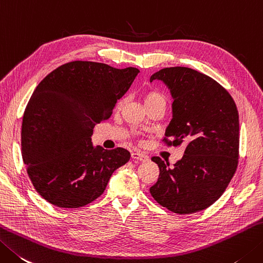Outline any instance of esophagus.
I'll list each match as a JSON object with an SVG mask.
<instances>
[{
  "label": "esophagus",
  "mask_w": 263,
  "mask_h": 263,
  "mask_svg": "<svg viewBox=\"0 0 263 263\" xmlns=\"http://www.w3.org/2000/svg\"><path fill=\"white\" fill-rule=\"evenodd\" d=\"M131 156H132L133 159H138V161H141V162L148 161V156L145 155L143 153H140V152H133L131 154Z\"/></svg>",
  "instance_id": "esophagus-1"
}]
</instances>
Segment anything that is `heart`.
Masks as SVG:
<instances>
[{
    "label": "heart",
    "mask_w": 263,
    "mask_h": 263,
    "mask_svg": "<svg viewBox=\"0 0 263 263\" xmlns=\"http://www.w3.org/2000/svg\"><path fill=\"white\" fill-rule=\"evenodd\" d=\"M155 102H165V97H164L161 92L152 90L147 91L145 95H143V104L145 106H149L152 104H155Z\"/></svg>",
    "instance_id": "heart-1"
}]
</instances>
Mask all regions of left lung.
<instances>
[{
  "instance_id": "obj_1",
  "label": "left lung",
  "mask_w": 263,
  "mask_h": 263,
  "mask_svg": "<svg viewBox=\"0 0 263 263\" xmlns=\"http://www.w3.org/2000/svg\"><path fill=\"white\" fill-rule=\"evenodd\" d=\"M162 81L173 98L172 120L165 130L168 146L186 145L182 158L159 167L152 196L178 214H192L220 198L238 164L239 117L231 96L217 81L188 67H170L151 76Z\"/></svg>"
}]
</instances>
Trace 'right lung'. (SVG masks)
<instances>
[{
    "instance_id": "right-lung-1",
    "label": "right lung",
    "mask_w": 263,
    "mask_h": 263,
    "mask_svg": "<svg viewBox=\"0 0 263 263\" xmlns=\"http://www.w3.org/2000/svg\"><path fill=\"white\" fill-rule=\"evenodd\" d=\"M139 73L93 61H70L40 82L24 112L22 155L34 188L58 208L93 202L115 170L130 159L124 148L92 145L93 127L109 118Z\"/></svg>"
}]
</instances>
